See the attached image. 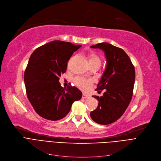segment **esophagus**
Wrapping results in <instances>:
<instances>
[{
    "label": "esophagus",
    "instance_id": "esophagus-1",
    "mask_svg": "<svg viewBox=\"0 0 161 161\" xmlns=\"http://www.w3.org/2000/svg\"><path fill=\"white\" fill-rule=\"evenodd\" d=\"M90 97V96L87 95V94H85V93L82 94V98H84V99H88Z\"/></svg>",
    "mask_w": 161,
    "mask_h": 161
}]
</instances>
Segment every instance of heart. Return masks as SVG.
<instances>
[{
	"label": "heart",
	"mask_w": 161,
	"mask_h": 161,
	"mask_svg": "<svg viewBox=\"0 0 161 161\" xmlns=\"http://www.w3.org/2000/svg\"><path fill=\"white\" fill-rule=\"evenodd\" d=\"M101 63V60L98 56L95 54L94 53H92L90 55V64H96ZM73 82L78 88L81 90L82 91L84 92H86L88 91L91 87L92 86L93 80L90 79H86L84 77H75L73 79Z\"/></svg>",
	"instance_id": "heart-1"
}]
</instances>
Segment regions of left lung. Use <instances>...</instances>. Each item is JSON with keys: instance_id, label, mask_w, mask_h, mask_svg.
<instances>
[{"instance_id": "left-lung-1", "label": "left lung", "mask_w": 161, "mask_h": 161, "mask_svg": "<svg viewBox=\"0 0 161 161\" xmlns=\"http://www.w3.org/2000/svg\"><path fill=\"white\" fill-rule=\"evenodd\" d=\"M105 52L107 68L96 91L105 90L101 97L92 96L99 101L90 117L97 124L108 125L118 120L128 107L133 93L135 69L129 56L121 48L108 43L91 46Z\"/></svg>"}]
</instances>
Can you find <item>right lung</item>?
Here are the masks:
<instances>
[{
	"instance_id": "right-lung-1",
	"label": "right lung",
	"mask_w": 161,
	"mask_h": 161,
	"mask_svg": "<svg viewBox=\"0 0 161 161\" xmlns=\"http://www.w3.org/2000/svg\"><path fill=\"white\" fill-rule=\"evenodd\" d=\"M80 45L55 40L37 48L31 54L24 74L26 95L34 110L51 121L67 115L82 93L76 87L62 88L59 77L67 69L72 54Z\"/></svg>"
}]
</instances>
